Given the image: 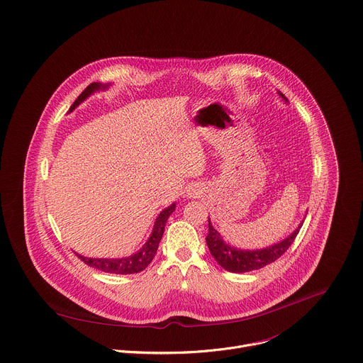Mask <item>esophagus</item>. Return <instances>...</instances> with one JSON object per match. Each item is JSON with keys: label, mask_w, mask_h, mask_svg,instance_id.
I'll use <instances>...</instances> for the list:
<instances>
[{"label": "esophagus", "mask_w": 363, "mask_h": 363, "mask_svg": "<svg viewBox=\"0 0 363 363\" xmlns=\"http://www.w3.org/2000/svg\"><path fill=\"white\" fill-rule=\"evenodd\" d=\"M198 195V192H195V189H188V196H195Z\"/></svg>", "instance_id": "esophagus-1"}]
</instances>
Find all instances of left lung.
Masks as SVG:
<instances>
[{"label": "left lung", "mask_w": 363, "mask_h": 363, "mask_svg": "<svg viewBox=\"0 0 363 363\" xmlns=\"http://www.w3.org/2000/svg\"><path fill=\"white\" fill-rule=\"evenodd\" d=\"M277 93L286 103H289L287 97H284L281 91H277ZM301 226H303V222L289 238L269 247L256 249V250H243V249L230 246L228 242H225L223 236L212 226L209 219V233L206 236V245L209 247L211 255L215 257V260L219 263L220 267L232 273H247V272L259 270L276 262L283 253H286V250L293 245Z\"/></svg>", "instance_id": "obj_1"}]
</instances>
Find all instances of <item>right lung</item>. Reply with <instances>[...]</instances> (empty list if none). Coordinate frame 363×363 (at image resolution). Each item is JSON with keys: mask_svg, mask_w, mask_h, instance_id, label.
Returning a JSON list of instances; mask_svg holds the SVG:
<instances>
[{"mask_svg": "<svg viewBox=\"0 0 363 363\" xmlns=\"http://www.w3.org/2000/svg\"><path fill=\"white\" fill-rule=\"evenodd\" d=\"M110 86V83L107 84H101L99 82L90 83L83 91L82 94L74 100V103L70 106L69 113L73 111L82 101H84L90 94H93L94 91L99 90H106ZM175 211V203L169 205L168 208H165L162 212H160V215L155 219L151 236L148 238V240L145 242V245L134 255L128 256V257H121V259H93V257H84L82 255L76 256L87 266L104 272V273H113V274H134V273H140L143 272L154 259L158 245L162 239L164 235V229H165V223L168 220V218L171 216V213Z\"/></svg>", "mask_w": 363, "mask_h": 363, "instance_id": "obj_1", "label": "right lung"}]
</instances>
